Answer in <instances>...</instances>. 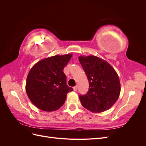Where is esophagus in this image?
I'll list each match as a JSON object with an SVG mask.
<instances>
[{"mask_svg":"<svg viewBox=\"0 0 146 146\" xmlns=\"http://www.w3.org/2000/svg\"><path fill=\"white\" fill-rule=\"evenodd\" d=\"M73 89H74V91H77V86H74V87L73 88Z\"/></svg>","mask_w":146,"mask_h":146,"instance_id":"34e87169","label":"esophagus"}]
</instances>
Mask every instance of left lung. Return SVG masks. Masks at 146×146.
I'll return each mask as SVG.
<instances>
[{
  "instance_id": "1",
  "label": "left lung",
  "mask_w": 146,
  "mask_h": 146,
  "mask_svg": "<svg viewBox=\"0 0 146 146\" xmlns=\"http://www.w3.org/2000/svg\"><path fill=\"white\" fill-rule=\"evenodd\" d=\"M79 61L89 81V90L79 99L84 108L93 113L108 110L115 104L121 84L115 70L107 61L98 56H80Z\"/></svg>"
}]
</instances>
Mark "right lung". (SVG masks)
Wrapping results in <instances>:
<instances>
[{"label": "right lung", "instance_id": "right-lung-1", "mask_svg": "<svg viewBox=\"0 0 146 146\" xmlns=\"http://www.w3.org/2000/svg\"><path fill=\"white\" fill-rule=\"evenodd\" d=\"M72 54L55 55L42 59L30 70L25 90L32 104L43 111H53L59 109L72 88L66 84L64 68Z\"/></svg>", "mask_w": 146, "mask_h": 146}]
</instances>
